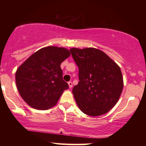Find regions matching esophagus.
I'll use <instances>...</instances> for the list:
<instances>
[{"label": "esophagus", "mask_w": 146, "mask_h": 146, "mask_svg": "<svg viewBox=\"0 0 146 146\" xmlns=\"http://www.w3.org/2000/svg\"><path fill=\"white\" fill-rule=\"evenodd\" d=\"M68 84L70 88H72V82H68Z\"/></svg>", "instance_id": "1"}]
</instances>
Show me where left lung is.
<instances>
[{
	"label": "left lung",
	"mask_w": 146,
	"mask_h": 146,
	"mask_svg": "<svg viewBox=\"0 0 146 146\" xmlns=\"http://www.w3.org/2000/svg\"><path fill=\"white\" fill-rule=\"evenodd\" d=\"M70 51L79 69L80 81L72 90L78 106L90 116L108 112L123 90L120 68L100 50L74 48Z\"/></svg>",
	"instance_id": "left-lung-1"
}]
</instances>
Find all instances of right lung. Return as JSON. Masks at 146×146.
Returning a JSON list of instances; mask_svg holds the SVG:
<instances>
[{
	"label": "right lung",
	"mask_w": 146,
	"mask_h": 146,
	"mask_svg": "<svg viewBox=\"0 0 146 146\" xmlns=\"http://www.w3.org/2000/svg\"><path fill=\"white\" fill-rule=\"evenodd\" d=\"M70 55L64 48L47 46L32 54L16 72V84L23 99L33 108L48 110L56 104L68 88L60 64Z\"/></svg>",
	"instance_id": "obj_1"
}]
</instances>
